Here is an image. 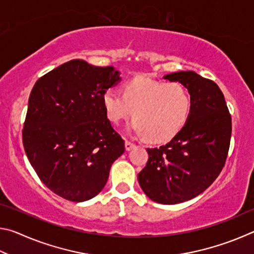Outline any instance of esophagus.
Returning <instances> with one entry per match:
<instances>
[{"label":"esophagus","instance_id":"1","mask_svg":"<svg viewBox=\"0 0 254 254\" xmlns=\"http://www.w3.org/2000/svg\"><path fill=\"white\" fill-rule=\"evenodd\" d=\"M124 147H126V150H127V151H130L131 149L134 148V143L130 142V141H126V143H124Z\"/></svg>","mask_w":254,"mask_h":254}]
</instances>
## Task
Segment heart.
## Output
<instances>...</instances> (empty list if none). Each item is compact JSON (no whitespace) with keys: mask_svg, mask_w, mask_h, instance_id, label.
Instances as JSON below:
<instances>
[{"mask_svg":"<svg viewBox=\"0 0 254 254\" xmlns=\"http://www.w3.org/2000/svg\"><path fill=\"white\" fill-rule=\"evenodd\" d=\"M107 119L118 124L132 114L128 130L152 142L175 136L186 123L191 109L187 88L179 83H165L137 77L123 87L109 88L103 94Z\"/></svg>","mask_w":254,"mask_h":254,"instance_id":"obj_1","label":"heart"}]
</instances>
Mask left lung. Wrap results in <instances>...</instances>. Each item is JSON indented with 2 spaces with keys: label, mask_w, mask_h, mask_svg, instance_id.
I'll return each mask as SVG.
<instances>
[{
  "label": "left lung",
  "mask_w": 254,
  "mask_h": 254,
  "mask_svg": "<svg viewBox=\"0 0 254 254\" xmlns=\"http://www.w3.org/2000/svg\"><path fill=\"white\" fill-rule=\"evenodd\" d=\"M163 78L188 89L190 113L168 143L147 149L148 162L137 180L150 199L173 205L198 196L218 177L229 152L232 119L224 95L213 80L191 70Z\"/></svg>",
  "instance_id": "obj_1"
}]
</instances>
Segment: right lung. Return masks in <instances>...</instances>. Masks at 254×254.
<instances>
[{"mask_svg": "<svg viewBox=\"0 0 254 254\" xmlns=\"http://www.w3.org/2000/svg\"><path fill=\"white\" fill-rule=\"evenodd\" d=\"M120 80L114 67L72 59L34 84L23 147L38 177L56 195L76 203L95 197L123 154L124 141L103 105V94Z\"/></svg>", "mask_w": 254, "mask_h": 254, "instance_id": "1", "label": "right lung"}]
</instances>
